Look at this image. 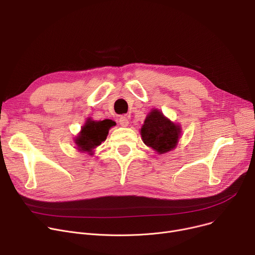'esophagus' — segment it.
I'll use <instances>...</instances> for the list:
<instances>
[{
	"label": "esophagus",
	"mask_w": 255,
	"mask_h": 255,
	"mask_svg": "<svg viewBox=\"0 0 255 255\" xmlns=\"http://www.w3.org/2000/svg\"><path fill=\"white\" fill-rule=\"evenodd\" d=\"M119 123H120L121 126L126 127V126H128V124H129V121H128V119H127L126 116H120V118H119Z\"/></svg>",
	"instance_id": "1"
}]
</instances>
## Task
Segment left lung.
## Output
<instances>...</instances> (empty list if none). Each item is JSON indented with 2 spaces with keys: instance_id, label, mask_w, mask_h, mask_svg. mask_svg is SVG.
Segmentation results:
<instances>
[{
  "instance_id": "left-lung-1",
  "label": "left lung",
  "mask_w": 255,
  "mask_h": 255,
  "mask_svg": "<svg viewBox=\"0 0 255 255\" xmlns=\"http://www.w3.org/2000/svg\"><path fill=\"white\" fill-rule=\"evenodd\" d=\"M180 132L179 126L171 123L159 111L153 110L145 118L140 134L146 145L163 154L177 145Z\"/></svg>"
}]
</instances>
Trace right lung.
Returning <instances> with one entry per match:
<instances>
[{"instance_id": "right-lung-1", "label": "right lung", "mask_w": 255, "mask_h": 255, "mask_svg": "<svg viewBox=\"0 0 255 255\" xmlns=\"http://www.w3.org/2000/svg\"><path fill=\"white\" fill-rule=\"evenodd\" d=\"M115 124L116 123L112 120H103L99 122L88 120L82 128V132L75 139L78 149L80 151L91 152L106 139L110 128L115 126Z\"/></svg>"}]
</instances>
